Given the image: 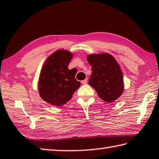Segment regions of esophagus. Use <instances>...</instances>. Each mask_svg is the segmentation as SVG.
<instances>
[{
  "mask_svg": "<svg viewBox=\"0 0 159 159\" xmlns=\"http://www.w3.org/2000/svg\"><path fill=\"white\" fill-rule=\"evenodd\" d=\"M87 83H88V79H85V80H83L82 81H81V83L82 84H87Z\"/></svg>",
  "mask_w": 159,
  "mask_h": 159,
  "instance_id": "34e87169",
  "label": "esophagus"
}]
</instances>
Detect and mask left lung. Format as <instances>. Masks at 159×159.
Here are the masks:
<instances>
[{
    "label": "left lung",
    "instance_id": "left-lung-1",
    "mask_svg": "<svg viewBox=\"0 0 159 159\" xmlns=\"http://www.w3.org/2000/svg\"><path fill=\"white\" fill-rule=\"evenodd\" d=\"M87 60L92 71L89 85L104 102H113L124 91L122 71L120 65L113 56L107 53L88 55Z\"/></svg>",
    "mask_w": 159,
    "mask_h": 159
}]
</instances>
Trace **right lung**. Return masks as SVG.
Wrapping results in <instances>:
<instances>
[{
    "instance_id": "right-lung-1",
    "label": "right lung",
    "mask_w": 159,
    "mask_h": 159,
    "mask_svg": "<svg viewBox=\"0 0 159 159\" xmlns=\"http://www.w3.org/2000/svg\"><path fill=\"white\" fill-rule=\"evenodd\" d=\"M72 57L71 52L59 49L46 60L39 74L38 89L40 97L48 103L63 106L80 86L74 69H68Z\"/></svg>"
}]
</instances>
